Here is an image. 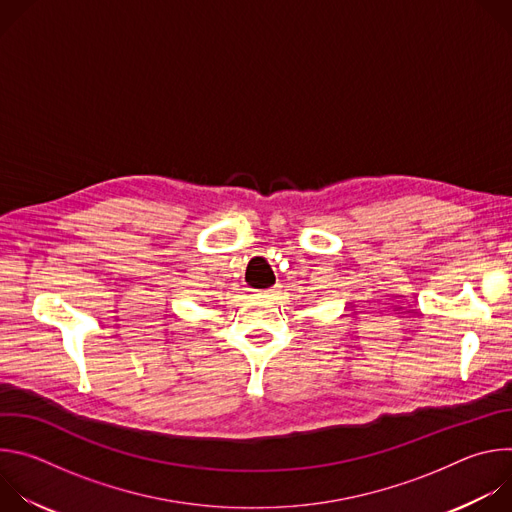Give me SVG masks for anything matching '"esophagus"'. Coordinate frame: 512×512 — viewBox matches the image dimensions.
<instances>
[{
	"instance_id": "34e87169",
	"label": "esophagus",
	"mask_w": 512,
	"mask_h": 512,
	"mask_svg": "<svg viewBox=\"0 0 512 512\" xmlns=\"http://www.w3.org/2000/svg\"><path fill=\"white\" fill-rule=\"evenodd\" d=\"M255 296H257V298H273V296H275V289H273V287L255 289Z\"/></svg>"
}]
</instances>
